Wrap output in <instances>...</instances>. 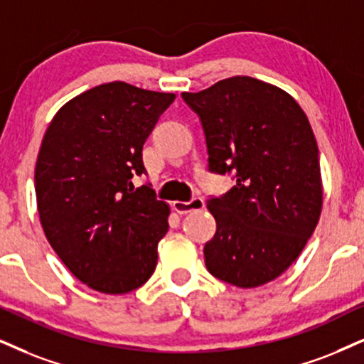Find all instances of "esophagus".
<instances>
[{
	"instance_id": "1",
	"label": "esophagus",
	"mask_w": 364,
	"mask_h": 364,
	"mask_svg": "<svg viewBox=\"0 0 364 364\" xmlns=\"http://www.w3.org/2000/svg\"><path fill=\"white\" fill-rule=\"evenodd\" d=\"M172 205L178 214H187V213H191V210L203 209L204 208V199H203V197L196 196V197H192L191 200H175Z\"/></svg>"
}]
</instances>
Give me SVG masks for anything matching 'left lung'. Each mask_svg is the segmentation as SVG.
<instances>
[{"label":"left lung","mask_w":364,"mask_h":364,"mask_svg":"<svg viewBox=\"0 0 364 364\" xmlns=\"http://www.w3.org/2000/svg\"><path fill=\"white\" fill-rule=\"evenodd\" d=\"M182 100L203 124L209 172L235 181L208 199L216 235L204 246L205 268L241 289L275 280L302 253L322 209L319 148L306 113L248 75Z\"/></svg>","instance_id":"obj_1"}]
</instances>
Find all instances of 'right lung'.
<instances>
[{
    "label": "right lung",
    "instance_id": "add662e5",
    "mask_svg": "<svg viewBox=\"0 0 364 364\" xmlns=\"http://www.w3.org/2000/svg\"><path fill=\"white\" fill-rule=\"evenodd\" d=\"M175 94L127 82L96 86L48 124L35 194L48 243L75 278L102 294H128L154 275L170 209L150 183L143 145Z\"/></svg>",
    "mask_w": 364,
    "mask_h": 364
}]
</instances>
